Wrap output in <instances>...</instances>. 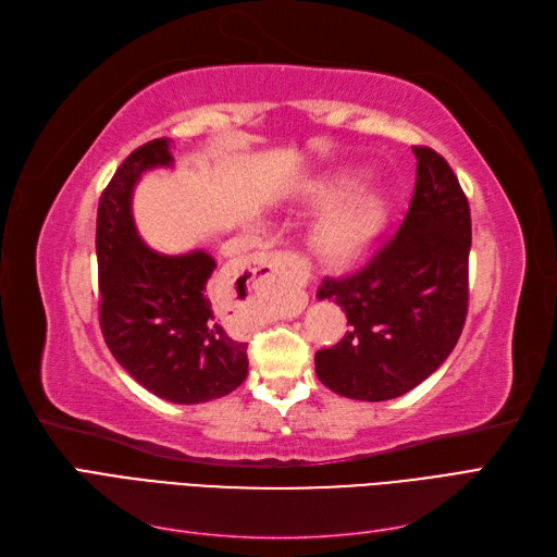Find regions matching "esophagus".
I'll use <instances>...</instances> for the list:
<instances>
[{
    "instance_id": "34e87169",
    "label": "esophagus",
    "mask_w": 557,
    "mask_h": 557,
    "mask_svg": "<svg viewBox=\"0 0 557 557\" xmlns=\"http://www.w3.org/2000/svg\"><path fill=\"white\" fill-rule=\"evenodd\" d=\"M293 262H297L293 252L276 250V252H267V256H262L258 262V269H262L264 274H272V272H276V269H283V267H295Z\"/></svg>"
}]
</instances>
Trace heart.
<instances>
[{"instance_id": "heart-1", "label": "heart", "mask_w": 557, "mask_h": 557, "mask_svg": "<svg viewBox=\"0 0 557 557\" xmlns=\"http://www.w3.org/2000/svg\"><path fill=\"white\" fill-rule=\"evenodd\" d=\"M381 201L369 193H356L332 205L311 230V244L320 258L350 262L372 244L381 227Z\"/></svg>"}]
</instances>
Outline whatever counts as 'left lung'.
<instances>
[{
  "mask_svg": "<svg viewBox=\"0 0 557 557\" xmlns=\"http://www.w3.org/2000/svg\"><path fill=\"white\" fill-rule=\"evenodd\" d=\"M416 188L407 215L356 274L325 278L318 299L346 311L350 332L315 352L320 383L342 397L395 399L442 367L469 305V201L448 162L413 146Z\"/></svg>",
  "mask_w": 557,
  "mask_h": 557,
  "instance_id": "8db88e82",
  "label": "left lung"
}]
</instances>
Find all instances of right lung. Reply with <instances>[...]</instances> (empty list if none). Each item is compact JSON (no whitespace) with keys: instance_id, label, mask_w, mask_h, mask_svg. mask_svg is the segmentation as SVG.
Returning <instances> with one entry per match:
<instances>
[{"instance_id":"add662e5","label":"right lung","mask_w":557,"mask_h":557,"mask_svg":"<svg viewBox=\"0 0 557 557\" xmlns=\"http://www.w3.org/2000/svg\"><path fill=\"white\" fill-rule=\"evenodd\" d=\"M172 164L170 141H148L132 150L99 197V325L117 364L146 391L201 404L244 383L248 344L237 334L234 309L211 297L209 252L162 256L134 227V185L144 172Z\"/></svg>"}]
</instances>
